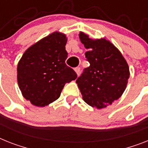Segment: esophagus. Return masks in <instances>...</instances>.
<instances>
[{
	"label": "esophagus",
	"mask_w": 148,
	"mask_h": 148,
	"mask_svg": "<svg viewBox=\"0 0 148 148\" xmlns=\"http://www.w3.org/2000/svg\"><path fill=\"white\" fill-rule=\"evenodd\" d=\"M74 71H75V72H76L77 75H80V68H79V67H77V68H74Z\"/></svg>",
	"instance_id": "esophagus-1"
}]
</instances>
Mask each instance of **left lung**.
Listing matches in <instances>:
<instances>
[{"label": "left lung", "mask_w": 148, "mask_h": 148, "mask_svg": "<svg viewBox=\"0 0 148 148\" xmlns=\"http://www.w3.org/2000/svg\"><path fill=\"white\" fill-rule=\"evenodd\" d=\"M80 41L88 51L90 65L76 83L84 101L98 109L111 105L123 95L130 77V68L122 53L105 38L92 39L80 32Z\"/></svg>", "instance_id": "8db88e82"}]
</instances>
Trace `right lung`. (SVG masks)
I'll list each match as a JSON object with an SVG mask.
<instances>
[{
    "mask_svg": "<svg viewBox=\"0 0 148 148\" xmlns=\"http://www.w3.org/2000/svg\"><path fill=\"white\" fill-rule=\"evenodd\" d=\"M67 37L55 32L26 49L17 65V81L23 97L44 107L59 99L64 84L77 74L67 66Z\"/></svg>",
    "mask_w": 148,
    "mask_h": 148,
    "instance_id": "obj_1",
    "label": "right lung"
}]
</instances>
